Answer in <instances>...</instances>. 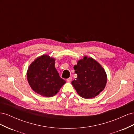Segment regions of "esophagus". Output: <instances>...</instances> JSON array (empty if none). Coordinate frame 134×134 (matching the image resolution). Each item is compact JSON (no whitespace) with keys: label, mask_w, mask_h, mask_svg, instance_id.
Wrapping results in <instances>:
<instances>
[{"label":"esophagus","mask_w":134,"mask_h":134,"mask_svg":"<svg viewBox=\"0 0 134 134\" xmlns=\"http://www.w3.org/2000/svg\"><path fill=\"white\" fill-rule=\"evenodd\" d=\"M71 77H70V78H68L67 79H66V81H67V82H71Z\"/></svg>","instance_id":"1"}]
</instances>
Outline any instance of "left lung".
Instances as JSON below:
<instances>
[{"label": "left lung", "mask_w": 134, "mask_h": 134, "mask_svg": "<svg viewBox=\"0 0 134 134\" xmlns=\"http://www.w3.org/2000/svg\"><path fill=\"white\" fill-rule=\"evenodd\" d=\"M74 69L78 77L71 84L78 94L84 98H94L102 92L107 83V74L96 60L84 56L78 60Z\"/></svg>", "instance_id": "8db88e82"}]
</instances>
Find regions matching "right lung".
Returning a JSON list of instances; mask_svg holds the SVG:
<instances>
[{
    "label": "right lung",
    "mask_w": 134,
    "mask_h": 134,
    "mask_svg": "<svg viewBox=\"0 0 134 134\" xmlns=\"http://www.w3.org/2000/svg\"><path fill=\"white\" fill-rule=\"evenodd\" d=\"M55 59L47 55L36 58L27 71L28 82L32 90L46 97H51L59 92L66 83L61 78L55 67Z\"/></svg>",
    "instance_id": "1"
}]
</instances>
